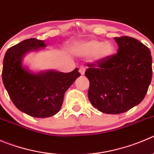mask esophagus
Here are the masks:
<instances>
[{
  "label": "esophagus",
  "mask_w": 154,
  "mask_h": 154,
  "mask_svg": "<svg viewBox=\"0 0 154 154\" xmlns=\"http://www.w3.org/2000/svg\"><path fill=\"white\" fill-rule=\"evenodd\" d=\"M85 70L86 67H84V66H81V67H80V68H79V72L80 73L81 75H84V74H85Z\"/></svg>",
  "instance_id": "obj_1"
}]
</instances>
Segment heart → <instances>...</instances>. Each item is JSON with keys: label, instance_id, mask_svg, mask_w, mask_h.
<instances>
[{"label": "heart", "instance_id": "obj_1", "mask_svg": "<svg viewBox=\"0 0 154 154\" xmlns=\"http://www.w3.org/2000/svg\"><path fill=\"white\" fill-rule=\"evenodd\" d=\"M76 51L81 56H94L98 61H104L114 54L115 46L109 41L103 42L99 40H87L79 43L76 48Z\"/></svg>", "mask_w": 154, "mask_h": 154}]
</instances>
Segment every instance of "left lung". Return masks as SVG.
Returning <instances> with one entry per match:
<instances>
[{
    "label": "left lung",
    "instance_id": "1",
    "mask_svg": "<svg viewBox=\"0 0 154 154\" xmlns=\"http://www.w3.org/2000/svg\"><path fill=\"white\" fill-rule=\"evenodd\" d=\"M117 54L88 64L91 104L106 114H120L141 103L152 79V57L146 45L128 36L114 38Z\"/></svg>",
    "mask_w": 154,
    "mask_h": 154
}]
</instances>
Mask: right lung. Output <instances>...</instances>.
<instances>
[{
	"label": "right lung",
	"instance_id": "1",
	"mask_svg": "<svg viewBox=\"0 0 154 154\" xmlns=\"http://www.w3.org/2000/svg\"><path fill=\"white\" fill-rule=\"evenodd\" d=\"M46 47L43 40L29 38L7 51L3 62L5 89L19 110L35 118H48L59 112L64 93L80 77L78 68L70 73L48 70L34 73L23 64L30 51Z\"/></svg>",
	"mask_w": 154,
	"mask_h": 154
}]
</instances>
